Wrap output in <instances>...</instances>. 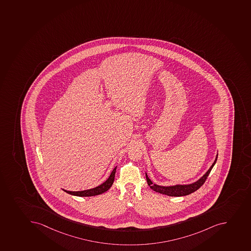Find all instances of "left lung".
<instances>
[{
	"mask_svg": "<svg viewBox=\"0 0 251 251\" xmlns=\"http://www.w3.org/2000/svg\"><path fill=\"white\" fill-rule=\"evenodd\" d=\"M218 158V154L216 155V159L214 161L213 164L211 165V168L208 169V171L204 174L199 180L195 181L192 184L189 185H176L173 186H160V185H155L148 177V174H146V178L149 186L151 190H154L155 192L160 193L163 195H169V196H174V197H180V196H185V195H190L192 193L195 192L196 190H199L201 185H203L204 182L206 181V178L208 176L209 174L211 173V169L213 168L214 165L216 163Z\"/></svg>",
	"mask_w": 251,
	"mask_h": 251,
	"instance_id": "left-lung-1",
	"label": "left lung"
}]
</instances>
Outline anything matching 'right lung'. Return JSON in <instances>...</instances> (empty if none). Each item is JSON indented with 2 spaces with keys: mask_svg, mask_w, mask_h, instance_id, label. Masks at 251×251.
Segmentation results:
<instances>
[{
  "mask_svg": "<svg viewBox=\"0 0 251 251\" xmlns=\"http://www.w3.org/2000/svg\"><path fill=\"white\" fill-rule=\"evenodd\" d=\"M116 169H117V167H115L113 172L111 173L110 176L108 178V180L104 181L103 184H101L100 185L97 186V187L90 189V190H82V191L63 190L65 192L70 194V195H75V196H78V197H90V196L101 195V194H103V193L106 192L107 190H109V188L113 185L114 178H115Z\"/></svg>",
  "mask_w": 251,
  "mask_h": 251,
  "instance_id": "obj_1",
  "label": "right lung"
}]
</instances>
